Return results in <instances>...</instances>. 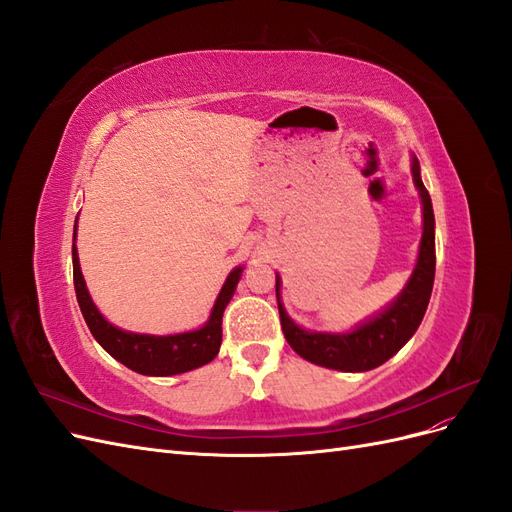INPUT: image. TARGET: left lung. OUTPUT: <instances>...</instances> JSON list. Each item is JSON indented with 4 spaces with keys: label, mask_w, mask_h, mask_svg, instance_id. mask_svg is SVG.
<instances>
[{
    "label": "left lung",
    "mask_w": 512,
    "mask_h": 512,
    "mask_svg": "<svg viewBox=\"0 0 512 512\" xmlns=\"http://www.w3.org/2000/svg\"><path fill=\"white\" fill-rule=\"evenodd\" d=\"M412 179L423 200L421 252H418L416 269L408 286L380 316L361 324L352 333H307L286 316L280 301V277H275L277 309H280L284 337L290 348L305 361L339 371H369L389 361L416 333L429 305L433 277H436V230H433L436 220H433L431 198L423 185L421 166L416 158L412 160Z\"/></svg>",
    "instance_id": "left-lung-1"
}]
</instances>
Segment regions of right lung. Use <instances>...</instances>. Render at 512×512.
Wrapping results in <instances>:
<instances>
[{
    "label": "right lung",
    "instance_id": "right-lung-1",
    "mask_svg": "<svg viewBox=\"0 0 512 512\" xmlns=\"http://www.w3.org/2000/svg\"><path fill=\"white\" fill-rule=\"evenodd\" d=\"M76 237V228H74ZM241 267H237L228 275L226 284L222 286V292L218 301L213 305V312L209 322L203 329L181 333V335H138L128 333L113 327L111 322H106L102 314L96 309L94 301H91L89 292L85 288V280L79 265V254H76V245L72 243V273H74V290L76 301L83 312V318L87 327L98 339V344L132 371L145 376H175L183 374V371H192L196 367H203L209 361H213L220 352L222 344V316L228 301L235 294V288L241 277Z\"/></svg>",
    "mask_w": 512,
    "mask_h": 512
}]
</instances>
